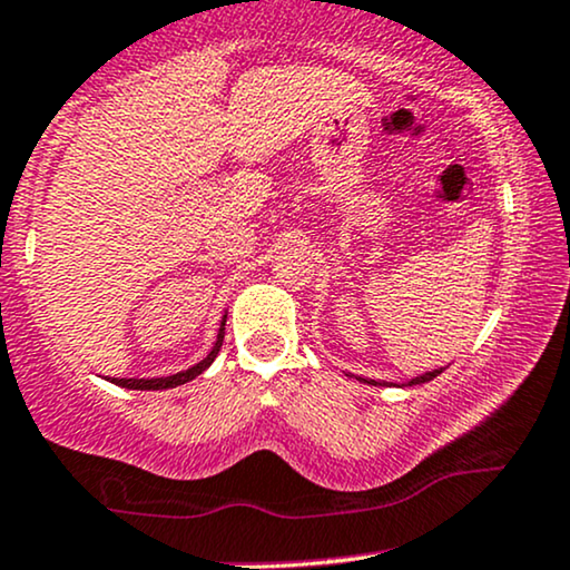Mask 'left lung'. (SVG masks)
Wrapping results in <instances>:
<instances>
[{"instance_id":"left-lung-1","label":"left lung","mask_w":570,"mask_h":570,"mask_svg":"<svg viewBox=\"0 0 570 570\" xmlns=\"http://www.w3.org/2000/svg\"><path fill=\"white\" fill-rule=\"evenodd\" d=\"M443 368H433V372H424V374H420V376H414V380L409 382V385H424V382H430V380H435L438 374H441ZM351 376V374H347ZM361 382H368V385H385V382H374V380H363V376H358Z\"/></svg>"}]
</instances>
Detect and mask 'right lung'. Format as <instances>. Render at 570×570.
Here are the masks:
<instances>
[{"label":"right lung","mask_w":570,"mask_h":570,"mask_svg":"<svg viewBox=\"0 0 570 570\" xmlns=\"http://www.w3.org/2000/svg\"><path fill=\"white\" fill-rule=\"evenodd\" d=\"M225 318L228 315H223V324H219V332H217V340L215 345H212L209 355L204 361H198L196 366L185 368V372H177V374H169V376H159V380H119V376H114V385L119 387H129V390H167V387H177V385H185V382L196 380L198 374L207 372V368L212 366V361L217 358L219 347H223V337H225Z\"/></svg>","instance_id":"right-lung-1"}]
</instances>
